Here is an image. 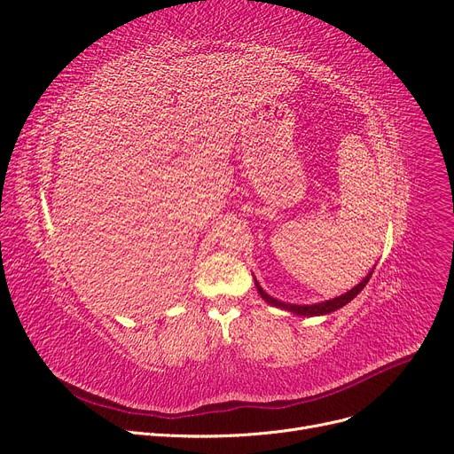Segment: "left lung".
I'll return each mask as SVG.
<instances>
[{
    "mask_svg": "<svg viewBox=\"0 0 454 454\" xmlns=\"http://www.w3.org/2000/svg\"><path fill=\"white\" fill-rule=\"evenodd\" d=\"M370 277H372V271L356 286V287H352L350 291H346L344 295H340V297H335V299H332V301H325V302H318V304H311V306H301V304H287V302H280V301H277V299H273V297H270L268 293H265L262 287H260V284L256 282V278H254V286H256V289H258V293H260V297L268 302V304H271V306H277V308H282V309H286V311H291V313H295V315H304V317H315V315H326V313H332V311H335V309H339V308H342V306H346L348 304L352 299H356L359 293L363 291V287L368 284V280H370Z\"/></svg>",
    "mask_w": 454,
    "mask_h": 454,
    "instance_id": "left-lung-1",
    "label": "left lung"
}]
</instances>
